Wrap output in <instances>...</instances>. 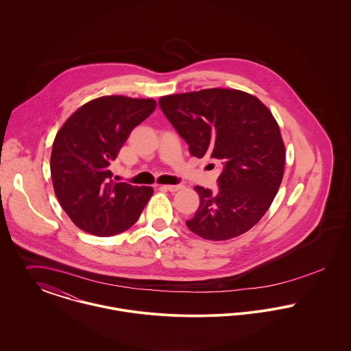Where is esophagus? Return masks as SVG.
I'll list each match as a JSON object with an SVG mask.
<instances>
[{"label":"esophagus","mask_w":351,"mask_h":351,"mask_svg":"<svg viewBox=\"0 0 351 351\" xmlns=\"http://www.w3.org/2000/svg\"><path fill=\"white\" fill-rule=\"evenodd\" d=\"M162 189H165L167 191H171V193H176V191L182 190L183 186L182 184H165V186H162Z\"/></svg>","instance_id":"34e87169"}]
</instances>
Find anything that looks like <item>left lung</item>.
<instances>
[{
  "instance_id": "8db88e82",
  "label": "left lung",
  "mask_w": 351,
  "mask_h": 351,
  "mask_svg": "<svg viewBox=\"0 0 351 351\" xmlns=\"http://www.w3.org/2000/svg\"><path fill=\"white\" fill-rule=\"evenodd\" d=\"M158 105L193 156L223 164L217 191L195 187L200 203L187 228L211 241L250 230L271 207L284 175L285 147L271 110L234 88L165 95Z\"/></svg>"
}]
</instances>
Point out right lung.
I'll return each mask as SVG.
<instances>
[{
	"label": "right lung",
	"mask_w": 351,
	"mask_h": 351,
	"mask_svg": "<svg viewBox=\"0 0 351 351\" xmlns=\"http://www.w3.org/2000/svg\"><path fill=\"white\" fill-rule=\"evenodd\" d=\"M155 109L151 98L106 95L80 106L56 133L51 154L53 191L80 230L109 237L137 222L154 189L114 182L110 164L130 132Z\"/></svg>",
	"instance_id": "add662e5"
}]
</instances>
